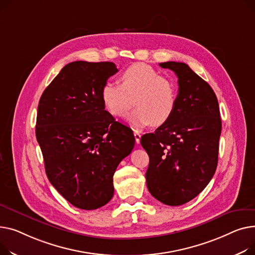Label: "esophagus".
Here are the masks:
<instances>
[{
	"label": "esophagus",
	"mask_w": 255,
	"mask_h": 255,
	"mask_svg": "<svg viewBox=\"0 0 255 255\" xmlns=\"http://www.w3.org/2000/svg\"><path fill=\"white\" fill-rule=\"evenodd\" d=\"M133 136H134V140H136V143L139 144L140 143V139H141V133L138 130L133 131Z\"/></svg>",
	"instance_id": "obj_1"
}]
</instances>
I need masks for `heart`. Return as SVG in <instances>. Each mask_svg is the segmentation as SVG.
<instances>
[{
    "instance_id": "1",
    "label": "heart",
    "mask_w": 255,
    "mask_h": 255,
    "mask_svg": "<svg viewBox=\"0 0 255 255\" xmlns=\"http://www.w3.org/2000/svg\"><path fill=\"white\" fill-rule=\"evenodd\" d=\"M118 83L106 82L101 89L104 107L115 117H123L130 109L132 99L134 109L128 119L137 127L161 126L172 117L178 101L176 85L144 63L127 68Z\"/></svg>"
}]
</instances>
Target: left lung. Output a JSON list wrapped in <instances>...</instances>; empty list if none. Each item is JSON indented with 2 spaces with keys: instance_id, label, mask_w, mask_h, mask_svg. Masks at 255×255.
Wrapping results in <instances>:
<instances>
[{
  "instance_id": "left-lung-1",
  "label": "left lung",
  "mask_w": 255,
  "mask_h": 255,
  "mask_svg": "<svg viewBox=\"0 0 255 255\" xmlns=\"http://www.w3.org/2000/svg\"><path fill=\"white\" fill-rule=\"evenodd\" d=\"M159 66L178 77V101L169 121L141 137L149 155V192L169 206L183 205L204 190L218 161L221 118L215 93L186 64Z\"/></svg>"
}]
</instances>
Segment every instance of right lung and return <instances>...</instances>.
Returning <instances> with one entry per match:
<instances>
[{"mask_svg": "<svg viewBox=\"0 0 255 255\" xmlns=\"http://www.w3.org/2000/svg\"><path fill=\"white\" fill-rule=\"evenodd\" d=\"M110 62L66 65L43 92L36 137L52 186L73 206L95 210L113 197L115 170L134 146L132 130L105 110Z\"/></svg>", "mask_w": 255, "mask_h": 255, "instance_id": "right-lung-1", "label": "right lung"}]
</instances>
